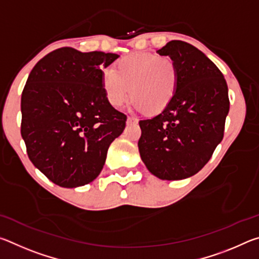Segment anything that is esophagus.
I'll return each mask as SVG.
<instances>
[{
	"mask_svg": "<svg viewBox=\"0 0 259 259\" xmlns=\"http://www.w3.org/2000/svg\"><path fill=\"white\" fill-rule=\"evenodd\" d=\"M138 119L137 117H133V116H129L128 119H126V123L128 124H134V123H137Z\"/></svg>",
	"mask_w": 259,
	"mask_h": 259,
	"instance_id": "34e87169",
	"label": "esophagus"
}]
</instances>
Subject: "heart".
<instances>
[{
	"label": "heart",
	"mask_w": 259,
	"mask_h": 259,
	"mask_svg": "<svg viewBox=\"0 0 259 259\" xmlns=\"http://www.w3.org/2000/svg\"><path fill=\"white\" fill-rule=\"evenodd\" d=\"M178 78L177 65L170 57L137 54L117 61L115 71L104 69L102 87L112 106H122L130 95L131 102L143 112L156 114L171 102Z\"/></svg>",
	"instance_id": "b5f03b06"
}]
</instances>
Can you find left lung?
<instances>
[{
	"label": "left lung",
	"mask_w": 259,
	"mask_h": 259,
	"mask_svg": "<svg viewBox=\"0 0 259 259\" xmlns=\"http://www.w3.org/2000/svg\"><path fill=\"white\" fill-rule=\"evenodd\" d=\"M157 54L177 65L178 85L163 111L139 121L138 148L152 175L179 181L199 172L223 140L229 89L216 65L190 43L170 41Z\"/></svg>",
	"instance_id": "1"
}]
</instances>
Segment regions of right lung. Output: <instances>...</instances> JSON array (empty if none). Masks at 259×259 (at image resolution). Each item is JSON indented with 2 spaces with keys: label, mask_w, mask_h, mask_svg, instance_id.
<instances>
[{
  "label": "right lung",
  "mask_w": 259,
  "mask_h": 259,
  "mask_svg": "<svg viewBox=\"0 0 259 259\" xmlns=\"http://www.w3.org/2000/svg\"><path fill=\"white\" fill-rule=\"evenodd\" d=\"M60 48L37 61L21 95V137L32 163L52 183L74 188L98 177L126 116L107 102L103 68L119 58Z\"/></svg>",
  "instance_id": "obj_1"
}]
</instances>
